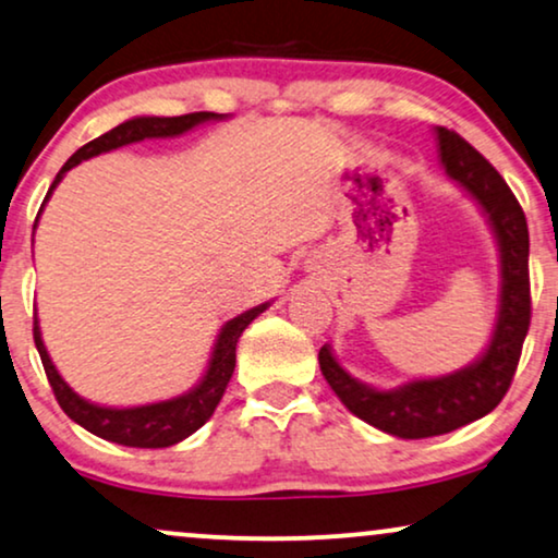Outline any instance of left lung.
Here are the masks:
<instances>
[{
    "label": "left lung",
    "instance_id": "1",
    "mask_svg": "<svg viewBox=\"0 0 558 558\" xmlns=\"http://www.w3.org/2000/svg\"><path fill=\"white\" fill-rule=\"evenodd\" d=\"M436 133L446 173L480 202L500 243V313L487 351L461 372L408 381L389 392L353 379L338 364L328 345L317 353L323 376L353 415L389 436L410 440L444 436L495 410L512 385L520 351L531 328L527 222L523 207L495 166L474 146H469L464 137L448 128H436Z\"/></svg>",
    "mask_w": 558,
    "mask_h": 558
}]
</instances>
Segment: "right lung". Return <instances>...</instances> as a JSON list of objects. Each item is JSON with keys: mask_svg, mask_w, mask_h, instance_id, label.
I'll return each mask as SVG.
<instances>
[{"mask_svg": "<svg viewBox=\"0 0 558 558\" xmlns=\"http://www.w3.org/2000/svg\"><path fill=\"white\" fill-rule=\"evenodd\" d=\"M207 120H220V114L190 112V114H179V118H133L122 122V125L112 128L110 133L94 137V141L78 148L76 154L63 163V169L56 173L53 184H50L46 202L50 197V192L56 190V184L63 179V173L74 169L76 163L86 161V158L107 154V150L128 146V143L146 141V137L182 135L186 130H192L194 125H199V122H207ZM266 307H269V302L253 310H245L243 315H238L233 320L226 323V328H222L220 338H217L215 343L207 374L202 376L197 387L190 389V392L182 397H173V400L141 404V408H125V410L99 408V404L82 400V397H78L74 389L61 379V374L56 372L53 361H50L46 345H43L38 320L33 323V338H35V349L40 353L43 368H46L50 389H53L58 404H61V410L66 412L71 421L94 433V436L112 440V444L130 446V448H166V446L179 444V440H184L186 436H192L194 430H199L202 425L209 421V415L215 412L217 402H220L222 395H226L230 376H233L238 338H241V332L253 323V317L262 315Z\"/></svg>", "mask_w": 558, "mask_h": 558, "instance_id": "1", "label": "right lung"}]
</instances>
